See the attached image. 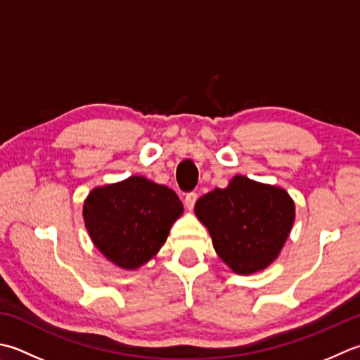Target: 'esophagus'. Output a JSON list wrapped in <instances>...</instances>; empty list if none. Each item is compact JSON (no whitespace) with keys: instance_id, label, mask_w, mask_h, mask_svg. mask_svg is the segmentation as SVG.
<instances>
[{"instance_id":"obj_1","label":"esophagus","mask_w":360,"mask_h":360,"mask_svg":"<svg viewBox=\"0 0 360 360\" xmlns=\"http://www.w3.org/2000/svg\"><path fill=\"white\" fill-rule=\"evenodd\" d=\"M196 200H198V193L190 192V193H187V195H186V206H187V209H188V210H192V209H193Z\"/></svg>"}]
</instances>
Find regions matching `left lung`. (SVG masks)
<instances>
[{"instance_id": "obj_1", "label": "left lung", "mask_w": 360, "mask_h": 360, "mask_svg": "<svg viewBox=\"0 0 360 360\" xmlns=\"http://www.w3.org/2000/svg\"><path fill=\"white\" fill-rule=\"evenodd\" d=\"M217 255L237 274H251L279 256L295 221V202L284 188L234 176L195 204Z\"/></svg>"}]
</instances>
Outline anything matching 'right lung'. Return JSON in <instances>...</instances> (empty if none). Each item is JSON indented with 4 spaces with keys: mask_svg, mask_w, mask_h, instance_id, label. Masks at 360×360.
<instances>
[{
    "mask_svg": "<svg viewBox=\"0 0 360 360\" xmlns=\"http://www.w3.org/2000/svg\"><path fill=\"white\" fill-rule=\"evenodd\" d=\"M182 210L172 188L131 176L91 190L82 215L96 248L120 269L136 270L158 255Z\"/></svg>",
    "mask_w": 360,
    "mask_h": 360,
    "instance_id": "obj_1",
    "label": "right lung"
}]
</instances>
